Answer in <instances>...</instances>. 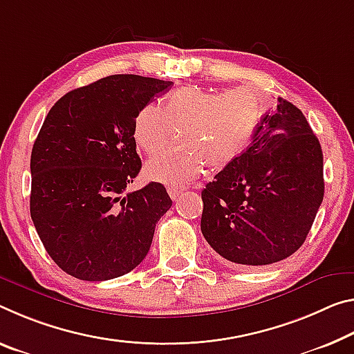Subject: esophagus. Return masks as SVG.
Listing matches in <instances>:
<instances>
[{
  "label": "esophagus",
  "instance_id": "34e87169",
  "mask_svg": "<svg viewBox=\"0 0 354 354\" xmlns=\"http://www.w3.org/2000/svg\"><path fill=\"white\" fill-rule=\"evenodd\" d=\"M167 190H168V195H170L171 200H178V197L183 194L184 189L183 187H176V186H170Z\"/></svg>",
  "mask_w": 354,
  "mask_h": 354
}]
</instances>
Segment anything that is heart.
<instances>
[{
	"label": "heart",
	"instance_id": "heart-1",
	"mask_svg": "<svg viewBox=\"0 0 354 354\" xmlns=\"http://www.w3.org/2000/svg\"><path fill=\"white\" fill-rule=\"evenodd\" d=\"M265 99L254 89L212 93L184 86L168 94L164 109L143 105L133 121L137 147L153 156L170 147L178 131L181 149L151 159L145 173L157 183L181 186L198 178L205 165L218 171L236 159L254 137Z\"/></svg>",
	"mask_w": 354,
	"mask_h": 354
}]
</instances>
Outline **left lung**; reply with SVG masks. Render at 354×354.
Instances as JSON below:
<instances>
[{
  "mask_svg": "<svg viewBox=\"0 0 354 354\" xmlns=\"http://www.w3.org/2000/svg\"><path fill=\"white\" fill-rule=\"evenodd\" d=\"M323 195L322 145L298 106L279 97L248 149L201 192V233L234 265H271L304 244Z\"/></svg>",
  "mask_w": 354,
  "mask_h": 354,
  "instance_id": "8db88e82",
  "label": "left lung"
}]
</instances>
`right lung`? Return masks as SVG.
I'll use <instances>...</instances> for the list:
<instances>
[{"label": "right lung", "instance_id": "right-lung-1", "mask_svg": "<svg viewBox=\"0 0 354 354\" xmlns=\"http://www.w3.org/2000/svg\"><path fill=\"white\" fill-rule=\"evenodd\" d=\"M171 82L110 75L64 94L31 151L30 211L47 254L64 272L102 282L147 257L171 198L160 183L126 192L142 160L133 121Z\"/></svg>", "mask_w": 354, "mask_h": 354}]
</instances>
